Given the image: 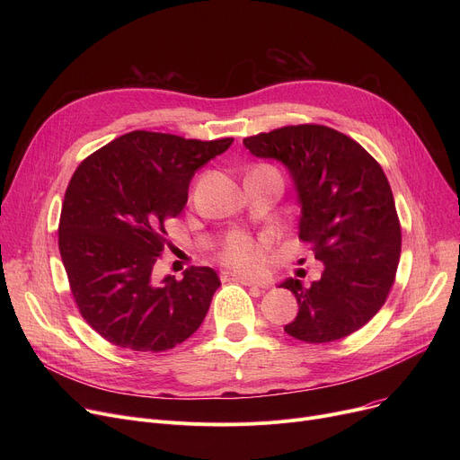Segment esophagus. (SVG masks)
<instances>
[{"label":"esophagus","instance_id":"obj_1","mask_svg":"<svg viewBox=\"0 0 460 460\" xmlns=\"http://www.w3.org/2000/svg\"><path fill=\"white\" fill-rule=\"evenodd\" d=\"M222 278L224 279H233V281H238L243 285H248V287H261V288H267L269 283H261V281H255L252 278H246V276H240V274H234V272H222Z\"/></svg>","mask_w":460,"mask_h":460}]
</instances>
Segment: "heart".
<instances>
[{
	"label": "heart",
	"instance_id": "heart-1",
	"mask_svg": "<svg viewBox=\"0 0 460 460\" xmlns=\"http://www.w3.org/2000/svg\"><path fill=\"white\" fill-rule=\"evenodd\" d=\"M220 259L224 264H227V267L234 270L246 274H259L267 267L269 248L267 243L253 240L248 234H233L222 246Z\"/></svg>",
	"mask_w": 460,
	"mask_h": 460
}]
</instances>
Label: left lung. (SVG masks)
<instances>
[{"label": "left lung", "mask_w": 460, "mask_h": 460, "mask_svg": "<svg viewBox=\"0 0 460 460\" xmlns=\"http://www.w3.org/2000/svg\"><path fill=\"white\" fill-rule=\"evenodd\" d=\"M244 147L287 167L300 205L298 236L323 262L309 287L295 278L279 283L298 302V315L283 330L305 343L350 335L384 305L401 257V226L382 167L359 143L321 125L257 134Z\"/></svg>", "instance_id": "1"}]
</instances>
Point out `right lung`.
I'll return each instance as SVG.
<instances>
[{"label": "right lung", "mask_w": 460, "mask_h": 460, "mask_svg": "<svg viewBox=\"0 0 460 460\" xmlns=\"http://www.w3.org/2000/svg\"><path fill=\"white\" fill-rule=\"evenodd\" d=\"M233 137L199 141L134 130L87 156L72 175L59 220V252L72 296L106 341L164 352L196 332L220 287L208 267L182 279L155 278L164 222L181 214L188 188Z\"/></svg>", "instance_id": "add662e5"}]
</instances>
